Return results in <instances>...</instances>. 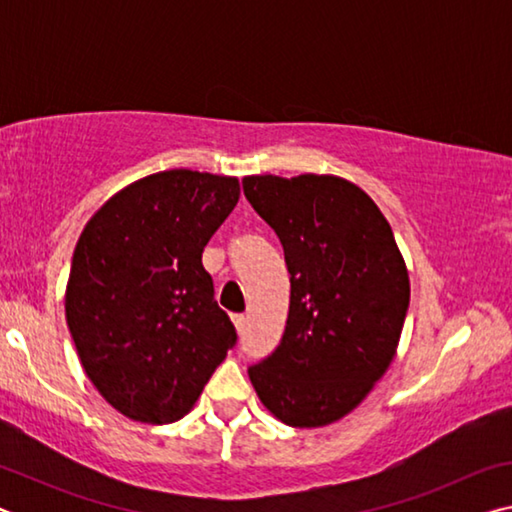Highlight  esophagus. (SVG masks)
I'll return each instance as SVG.
<instances>
[{
	"label": "esophagus",
	"mask_w": 512,
	"mask_h": 512,
	"mask_svg": "<svg viewBox=\"0 0 512 512\" xmlns=\"http://www.w3.org/2000/svg\"><path fill=\"white\" fill-rule=\"evenodd\" d=\"M232 320H235L239 334H244V329H246V316H244V314H235V316H232Z\"/></svg>",
	"instance_id": "1"
}]
</instances>
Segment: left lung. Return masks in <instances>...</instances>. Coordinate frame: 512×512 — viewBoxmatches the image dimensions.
Instances as JSON below:
<instances>
[{
	"label": "left lung",
	"mask_w": 512,
	"mask_h": 512,
	"mask_svg": "<svg viewBox=\"0 0 512 512\" xmlns=\"http://www.w3.org/2000/svg\"><path fill=\"white\" fill-rule=\"evenodd\" d=\"M291 275L280 345L248 368L259 400L289 427L341 420L384 375L409 311V273L372 198L336 176H248Z\"/></svg>",
	"instance_id": "left-lung-1"
}]
</instances>
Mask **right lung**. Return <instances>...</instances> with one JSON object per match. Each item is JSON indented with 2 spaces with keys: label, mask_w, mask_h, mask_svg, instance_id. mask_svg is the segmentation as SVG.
Listing matches in <instances>:
<instances>
[{
  "label": "right lung",
  "mask_w": 512,
  "mask_h": 512,
  "mask_svg": "<svg viewBox=\"0 0 512 512\" xmlns=\"http://www.w3.org/2000/svg\"><path fill=\"white\" fill-rule=\"evenodd\" d=\"M237 201V178L171 169L121 189L85 225L67 327L85 375L126 418L178 420L237 345L203 268Z\"/></svg>",
  "instance_id": "add662e5"
}]
</instances>
